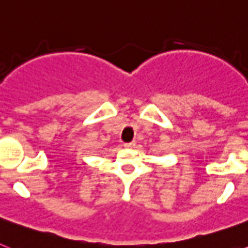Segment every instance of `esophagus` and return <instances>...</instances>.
I'll return each instance as SVG.
<instances>
[{"label": "esophagus", "instance_id": "obj_1", "mask_svg": "<svg viewBox=\"0 0 248 248\" xmlns=\"http://www.w3.org/2000/svg\"><path fill=\"white\" fill-rule=\"evenodd\" d=\"M124 146L128 149H133V148H135V143L134 141H130V143H124Z\"/></svg>", "mask_w": 248, "mask_h": 248}]
</instances>
